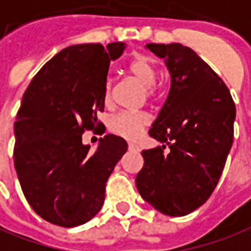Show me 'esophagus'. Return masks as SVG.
I'll return each instance as SVG.
<instances>
[{
	"label": "esophagus",
	"mask_w": 251,
	"mask_h": 251,
	"mask_svg": "<svg viewBox=\"0 0 251 251\" xmlns=\"http://www.w3.org/2000/svg\"><path fill=\"white\" fill-rule=\"evenodd\" d=\"M129 151H130V152H138L140 148H138L137 144H129Z\"/></svg>",
	"instance_id": "34e87169"
}]
</instances>
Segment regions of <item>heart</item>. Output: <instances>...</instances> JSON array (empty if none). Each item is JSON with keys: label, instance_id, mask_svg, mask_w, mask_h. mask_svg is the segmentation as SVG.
Wrapping results in <instances>:
<instances>
[{"label": "heart", "instance_id": "1", "mask_svg": "<svg viewBox=\"0 0 251 251\" xmlns=\"http://www.w3.org/2000/svg\"><path fill=\"white\" fill-rule=\"evenodd\" d=\"M127 72L136 81L147 88V94H152V85L156 80V68L153 62L145 55H136L127 65ZM111 96V81L107 80L103 85L101 98L103 101L107 104ZM150 124V120L145 114H131L122 113L115 115L110 122V129L115 134L126 138L129 141H136L145 126Z\"/></svg>", "mask_w": 251, "mask_h": 251}]
</instances>
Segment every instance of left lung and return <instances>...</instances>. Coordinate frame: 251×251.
Returning a JSON list of instances; mask_svg holds the SVG:
<instances>
[{"label":"left lung","instance_id":"8db88e82","mask_svg":"<svg viewBox=\"0 0 251 251\" xmlns=\"http://www.w3.org/2000/svg\"><path fill=\"white\" fill-rule=\"evenodd\" d=\"M145 49L164 59L171 84L150 129L163 145L141 152L136 186L156 211L185 216L209 199L220 179L232 147L235 104L223 80L192 49L179 43Z\"/></svg>","mask_w":251,"mask_h":251}]
</instances>
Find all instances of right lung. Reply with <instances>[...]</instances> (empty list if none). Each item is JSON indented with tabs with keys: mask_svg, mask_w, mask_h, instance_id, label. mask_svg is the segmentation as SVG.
<instances>
[{
	"mask_svg": "<svg viewBox=\"0 0 251 251\" xmlns=\"http://www.w3.org/2000/svg\"><path fill=\"white\" fill-rule=\"evenodd\" d=\"M126 43L73 45L55 54L28 85L15 122V168L28 204L61 227L87 223L104 202L108 176L127 151L106 134L95 152L83 144L85 129L101 126L96 114L110 62Z\"/></svg>",
	"mask_w": 251,
	"mask_h": 251,
	"instance_id": "add662e5",
	"label": "right lung"
}]
</instances>
